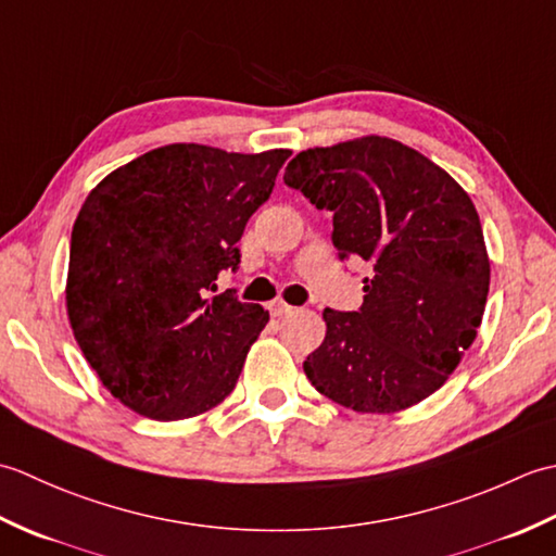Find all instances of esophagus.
Wrapping results in <instances>:
<instances>
[{"instance_id":"1","label":"esophagus","mask_w":556,"mask_h":556,"mask_svg":"<svg viewBox=\"0 0 556 556\" xmlns=\"http://www.w3.org/2000/svg\"><path fill=\"white\" fill-rule=\"evenodd\" d=\"M293 311H296V308H291V305H289V303H285V301H271V303H269V313L275 315V317L291 315Z\"/></svg>"}]
</instances>
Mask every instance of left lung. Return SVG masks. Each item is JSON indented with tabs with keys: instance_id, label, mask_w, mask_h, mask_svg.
<instances>
[{
	"instance_id": "8db88e82",
	"label": "left lung",
	"mask_w": 556,
	"mask_h": 556,
	"mask_svg": "<svg viewBox=\"0 0 556 556\" xmlns=\"http://www.w3.org/2000/svg\"><path fill=\"white\" fill-rule=\"evenodd\" d=\"M285 184L332 212L339 260L372 267L358 311L325 308V341L303 363L311 384L358 413L428 399L473 344L490 291L468 193L420 152L380 136L299 152Z\"/></svg>"
}]
</instances>
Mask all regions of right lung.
<instances>
[{
  "mask_svg": "<svg viewBox=\"0 0 556 556\" xmlns=\"http://www.w3.org/2000/svg\"><path fill=\"white\" fill-rule=\"evenodd\" d=\"M289 150L239 155L174 143L102 179L71 231L66 311L102 384L155 420L227 399L269 315L217 291Z\"/></svg>",
  "mask_w": 556,
  "mask_h": 556,
  "instance_id": "obj_1",
  "label": "right lung"
}]
</instances>
